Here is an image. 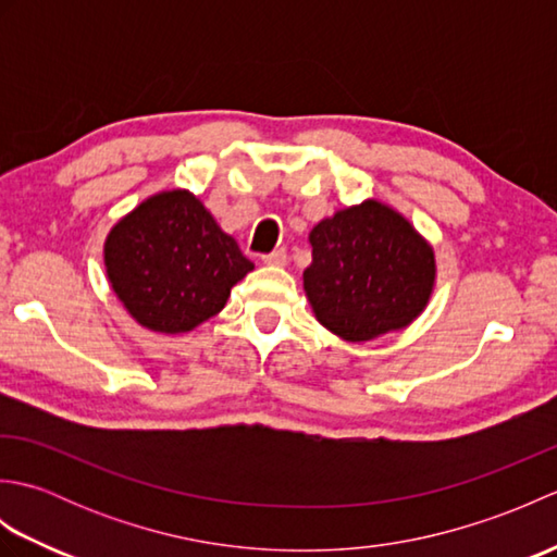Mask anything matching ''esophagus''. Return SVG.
<instances>
[{"label":"esophagus","instance_id":"esophagus-1","mask_svg":"<svg viewBox=\"0 0 557 557\" xmlns=\"http://www.w3.org/2000/svg\"><path fill=\"white\" fill-rule=\"evenodd\" d=\"M263 263L265 265H287V251L285 248H275L272 253L263 256Z\"/></svg>","mask_w":557,"mask_h":557}]
</instances>
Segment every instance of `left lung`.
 Listing matches in <instances>:
<instances>
[{
    "label": "left lung",
    "instance_id": "8db88e82",
    "mask_svg": "<svg viewBox=\"0 0 557 557\" xmlns=\"http://www.w3.org/2000/svg\"><path fill=\"white\" fill-rule=\"evenodd\" d=\"M304 292L318 323L347 342L405 330L435 287L433 246L381 200L337 210L309 234Z\"/></svg>",
    "mask_w": 557,
    "mask_h": 557
}]
</instances>
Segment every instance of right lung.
<instances>
[{"mask_svg":"<svg viewBox=\"0 0 557 557\" xmlns=\"http://www.w3.org/2000/svg\"><path fill=\"white\" fill-rule=\"evenodd\" d=\"M104 270L124 309L152 333H191L253 270L234 236L186 191L146 198L110 230Z\"/></svg>","mask_w":557,"mask_h":557,"instance_id":"obj_1","label":"right lung"}]
</instances>
